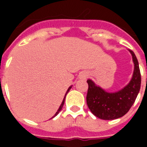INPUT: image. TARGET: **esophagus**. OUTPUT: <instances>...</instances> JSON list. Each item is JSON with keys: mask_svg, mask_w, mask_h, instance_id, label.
<instances>
[{"mask_svg": "<svg viewBox=\"0 0 147 147\" xmlns=\"http://www.w3.org/2000/svg\"><path fill=\"white\" fill-rule=\"evenodd\" d=\"M89 77V73L87 71H82L81 73L80 74V80H86Z\"/></svg>", "mask_w": 147, "mask_h": 147, "instance_id": "esophagus-1", "label": "esophagus"}]
</instances>
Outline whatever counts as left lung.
Wrapping results in <instances>:
<instances>
[{
  "label": "left lung",
  "instance_id": "8db88e82",
  "mask_svg": "<svg viewBox=\"0 0 147 147\" xmlns=\"http://www.w3.org/2000/svg\"><path fill=\"white\" fill-rule=\"evenodd\" d=\"M132 56L134 71L132 78L127 85L117 92H107L88 80L86 103L94 116L102 120H115L123 117L129 111L136 101L141 86V74L139 62L134 52Z\"/></svg>",
  "mask_w": 147,
  "mask_h": 147
}]
</instances>
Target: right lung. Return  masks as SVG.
Masks as SVG:
<instances>
[{
  "instance_id": "1",
  "label": "right lung",
  "mask_w": 147,
  "mask_h": 147,
  "mask_svg": "<svg viewBox=\"0 0 147 147\" xmlns=\"http://www.w3.org/2000/svg\"><path fill=\"white\" fill-rule=\"evenodd\" d=\"M71 86L70 87H69V88H68V89H67V92H66V94H67V93H68V91H69V90H70V89H71ZM66 94H65V96H66ZM65 96H64V99H63V102H62V103H61V106H60V107H59V109H58L57 112V113H55V115H54V116H53V117H52V118H53V117H56V116H57V114L59 113V112H60V111H61V109H62V108H63V105H64V100H65Z\"/></svg>"
}]
</instances>
